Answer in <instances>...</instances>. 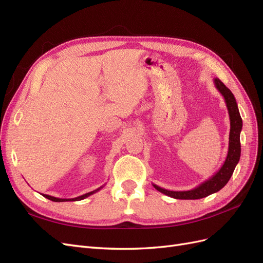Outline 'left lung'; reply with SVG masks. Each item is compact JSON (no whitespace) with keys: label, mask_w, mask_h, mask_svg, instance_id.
I'll return each mask as SVG.
<instances>
[{"label":"left lung","mask_w":263,"mask_h":263,"mask_svg":"<svg viewBox=\"0 0 263 263\" xmlns=\"http://www.w3.org/2000/svg\"><path fill=\"white\" fill-rule=\"evenodd\" d=\"M214 83L216 89L220 92V94L224 97L226 106L228 109L229 119H230V132H229V145H228V154L226 157V160L220 166V169L211 177L209 180L204 181L200 185L195 189L189 190V191H169L153 184L156 190L170 197L177 198V200H198V198H203L209 196L213 193H216L220 189L224 187L227 182L229 181L230 177L233 176L234 170L236 168L237 163L239 162L240 159V132L242 128V119L239 114V109L234 94L232 93L228 87L222 83L219 79L215 78Z\"/></svg>","instance_id":"left-lung-1"}]
</instances>
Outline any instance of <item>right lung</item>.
Returning a JSON list of instances; mask_svg holds the SVG:
<instances>
[{"label":"right lung","instance_id":"obj_1","mask_svg":"<svg viewBox=\"0 0 263 263\" xmlns=\"http://www.w3.org/2000/svg\"><path fill=\"white\" fill-rule=\"evenodd\" d=\"M102 189V186L101 187H99L98 190H94V191H92V192H89V193H86V194H83V195H81V196H78V197H74V198H58V197H53V196H50V195H47V194H43L46 198H48V200H50V201H52V202H68V201H81V200H84V198H86L87 196H90V195H92V194H94L95 192H98V191H100Z\"/></svg>","mask_w":263,"mask_h":263}]
</instances>
